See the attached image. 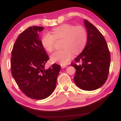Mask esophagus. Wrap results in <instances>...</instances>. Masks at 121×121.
Instances as JSON below:
<instances>
[{
  "label": "esophagus",
  "mask_w": 121,
  "mask_h": 121,
  "mask_svg": "<svg viewBox=\"0 0 121 121\" xmlns=\"http://www.w3.org/2000/svg\"><path fill=\"white\" fill-rule=\"evenodd\" d=\"M67 66L65 65H61V68H65Z\"/></svg>",
  "instance_id": "34e87169"
}]
</instances>
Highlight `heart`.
<instances>
[{
  "label": "heart",
  "mask_w": 121,
  "mask_h": 121,
  "mask_svg": "<svg viewBox=\"0 0 121 121\" xmlns=\"http://www.w3.org/2000/svg\"><path fill=\"white\" fill-rule=\"evenodd\" d=\"M52 35L47 33L43 36L42 44L46 51L51 52L54 49L56 40L63 39L62 50L53 52L51 56L52 62L62 65L66 64L73 58V52L78 54L82 51L86 45L87 33L82 26H75L65 24L52 30Z\"/></svg>",
  "instance_id": "b5f03b06"
}]
</instances>
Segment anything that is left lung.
Here are the masks:
<instances>
[{
	"label": "left lung",
	"instance_id": "8db88e82",
	"mask_svg": "<svg viewBox=\"0 0 121 121\" xmlns=\"http://www.w3.org/2000/svg\"><path fill=\"white\" fill-rule=\"evenodd\" d=\"M87 42L84 50L74 59L78 64H72L76 69L74 81L82 90H96L107 81L110 64V55L106 40L98 30L84 20Z\"/></svg>",
	"mask_w": 121,
	"mask_h": 121
}]
</instances>
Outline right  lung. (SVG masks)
<instances>
[{
	"label": "right lung",
	"instance_id": "1",
	"mask_svg": "<svg viewBox=\"0 0 121 121\" xmlns=\"http://www.w3.org/2000/svg\"><path fill=\"white\" fill-rule=\"evenodd\" d=\"M40 26L30 27L18 37L12 51L11 72L22 91L30 98L43 99L55 90L60 70L53 64L44 68L49 57L42 46L39 33Z\"/></svg>",
	"mask_w": 121,
	"mask_h": 121
}]
</instances>
